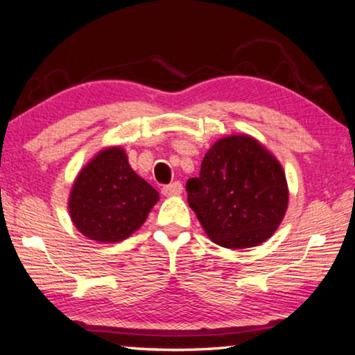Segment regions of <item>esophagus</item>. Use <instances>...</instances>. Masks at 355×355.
<instances>
[{
	"label": "esophagus",
	"mask_w": 355,
	"mask_h": 355,
	"mask_svg": "<svg viewBox=\"0 0 355 355\" xmlns=\"http://www.w3.org/2000/svg\"><path fill=\"white\" fill-rule=\"evenodd\" d=\"M182 192V184L179 181H174L168 185H163L162 187V193L166 195V196H171V195H179Z\"/></svg>",
	"instance_id": "obj_1"
}]
</instances>
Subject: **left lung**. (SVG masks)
Listing matches in <instances>:
<instances>
[{
	"label": "left lung",
	"instance_id": "1",
	"mask_svg": "<svg viewBox=\"0 0 355 355\" xmlns=\"http://www.w3.org/2000/svg\"><path fill=\"white\" fill-rule=\"evenodd\" d=\"M189 206L222 248H252L268 239L286 214V174L248 135L227 136L206 152L198 178L185 184Z\"/></svg>",
	"mask_w": 355,
	"mask_h": 355
}]
</instances>
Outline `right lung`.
Segmentation results:
<instances>
[{"instance_id": "right-lung-1", "label": "right lung", "mask_w": 355, "mask_h": 355, "mask_svg": "<svg viewBox=\"0 0 355 355\" xmlns=\"http://www.w3.org/2000/svg\"><path fill=\"white\" fill-rule=\"evenodd\" d=\"M157 201L159 192L132 170L121 147H109L79 173L69 214L84 236L117 243L143 225Z\"/></svg>"}]
</instances>
